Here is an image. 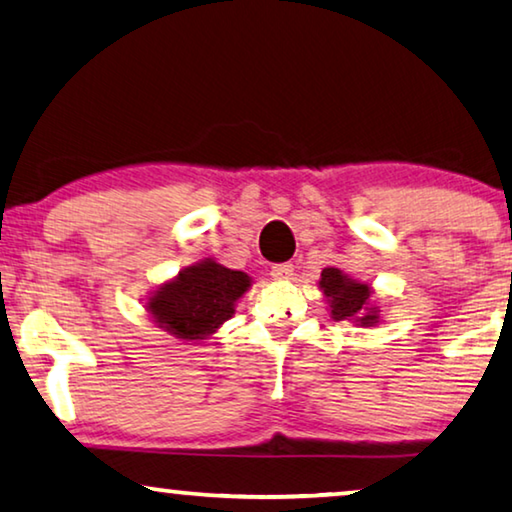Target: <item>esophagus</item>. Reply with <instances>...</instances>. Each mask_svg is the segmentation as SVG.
<instances>
[{
	"instance_id": "1",
	"label": "esophagus",
	"mask_w": 512,
	"mask_h": 512,
	"mask_svg": "<svg viewBox=\"0 0 512 512\" xmlns=\"http://www.w3.org/2000/svg\"><path fill=\"white\" fill-rule=\"evenodd\" d=\"M271 276L276 278V280H289V278L294 276V264L285 262V264H276V266H271Z\"/></svg>"
}]
</instances>
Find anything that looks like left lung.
Returning <instances> with one entry per match:
<instances>
[{
    "mask_svg": "<svg viewBox=\"0 0 512 512\" xmlns=\"http://www.w3.org/2000/svg\"><path fill=\"white\" fill-rule=\"evenodd\" d=\"M319 289L329 301L335 322H354L356 326H375L379 322V308L370 303L372 289L365 282H358L335 266H329L322 271Z\"/></svg>",
    "mask_w": 512,
    "mask_h": 512,
    "instance_id": "8db88e82",
    "label": "left lung"
}]
</instances>
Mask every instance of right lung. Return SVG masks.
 I'll return each mask as SVG.
<instances>
[{
	"label": "right lung",
	"mask_w": 512,
	"mask_h": 512,
	"mask_svg": "<svg viewBox=\"0 0 512 512\" xmlns=\"http://www.w3.org/2000/svg\"><path fill=\"white\" fill-rule=\"evenodd\" d=\"M250 276L227 269L216 259L179 271L160 285L144 308L158 329L179 340H207L234 315V303L248 292Z\"/></svg>",
	"instance_id": "1"
}]
</instances>
